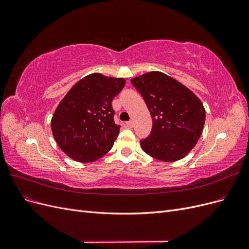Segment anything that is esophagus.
Masks as SVG:
<instances>
[{"mask_svg": "<svg viewBox=\"0 0 249 249\" xmlns=\"http://www.w3.org/2000/svg\"><path fill=\"white\" fill-rule=\"evenodd\" d=\"M126 125L132 127V126L134 125V122H133V120H130V122H127V123H126Z\"/></svg>", "mask_w": 249, "mask_h": 249, "instance_id": "esophagus-1", "label": "esophagus"}]
</instances>
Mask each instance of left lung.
Masks as SVG:
<instances>
[{"label": "left lung", "instance_id": "8db88e82", "mask_svg": "<svg viewBox=\"0 0 249 249\" xmlns=\"http://www.w3.org/2000/svg\"><path fill=\"white\" fill-rule=\"evenodd\" d=\"M153 118L149 136L140 141L142 149L163 162L183 159L202 133L206 111L198 97L179 82L160 71L131 80Z\"/></svg>", "mask_w": 249, "mask_h": 249}]
</instances>
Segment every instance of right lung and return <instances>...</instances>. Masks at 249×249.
I'll list each match as a JSON object with an SVG mask.
<instances>
[{
  "mask_svg": "<svg viewBox=\"0 0 249 249\" xmlns=\"http://www.w3.org/2000/svg\"><path fill=\"white\" fill-rule=\"evenodd\" d=\"M125 85L123 78L91 73L74 84L52 118V132L63 152L78 162H93L112 148L120 125L112 101Z\"/></svg>",
  "mask_w": 249,
  "mask_h": 249,
  "instance_id": "add662e5",
  "label": "right lung"
}]
</instances>
